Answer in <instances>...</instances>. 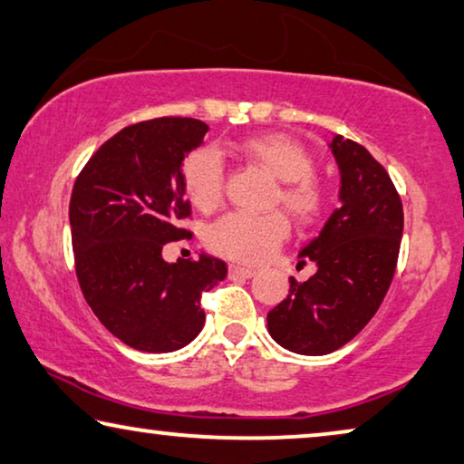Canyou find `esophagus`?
Returning a JSON list of instances; mask_svg holds the SVG:
<instances>
[{"label":"esophagus","instance_id":"obj_1","mask_svg":"<svg viewBox=\"0 0 464 464\" xmlns=\"http://www.w3.org/2000/svg\"><path fill=\"white\" fill-rule=\"evenodd\" d=\"M254 275H256L254 268H246V266H239V265L229 266L231 279H250V276H254Z\"/></svg>","mask_w":464,"mask_h":464}]
</instances>
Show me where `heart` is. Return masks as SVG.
Here are the masks:
<instances>
[{
	"instance_id": "1",
	"label": "heart",
	"mask_w": 464,
	"mask_h": 464,
	"mask_svg": "<svg viewBox=\"0 0 464 464\" xmlns=\"http://www.w3.org/2000/svg\"><path fill=\"white\" fill-rule=\"evenodd\" d=\"M241 154L252 158L262 169L281 181L276 202L302 225H313L327 212L329 191L316 179L314 158L294 137L283 133H265L246 137L237 143ZM183 189L198 210L210 212L223 199L225 166L214 148H199L185 158L181 166ZM289 235L285 214L231 212L214 223L206 244L225 258L260 265L279 247Z\"/></svg>"
}]
</instances>
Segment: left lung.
Wrapping results in <instances>:
<instances>
[{"mask_svg": "<svg viewBox=\"0 0 464 464\" xmlns=\"http://www.w3.org/2000/svg\"><path fill=\"white\" fill-rule=\"evenodd\" d=\"M340 166V208L300 262L316 273L289 276L287 298L266 314L268 334L289 352L323 356L348 343L382 306L392 285L404 229L402 202L390 175L361 143L335 135L329 143Z\"/></svg>", "mask_w": 464, "mask_h": 464, "instance_id": "1", "label": "left lung"}]
</instances>
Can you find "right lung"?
Masks as SVG:
<instances>
[{
    "label": "right lung",
    "instance_id": "add662e5",
    "mask_svg": "<svg viewBox=\"0 0 464 464\" xmlns=\"http://www.w3.org/2000/svg\"><path fill=\"white\" fill-rule=\"evenodd\" d=\"M208 124L162 116L124 127L89 158L71 196L74 268L93 314L122 343L175 352L204 327L199 300L227 276L212 256L166 262L162 247L191 237L181 181L185 156Z\"/></svg>",
    "mask_w": 464,
    "mask_h": 464
}]
</instances>
